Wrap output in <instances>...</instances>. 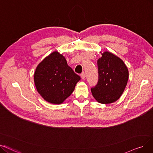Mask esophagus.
Returning a JSON list of instances; mask_svg holds the SVG:
<instances>
[{
    "label": "esophagus",
    "instance_id": "esophagus-1",
    "mask_svg": "<svg viewBox=\"0 0 153 153\" xmlns=\"http://www.w3.org/2000/svg\"><path fill=\"white\" fill-rule=\"evenodd\" d=\"M80 76H81V78H82V79H85V77H86V75H85V73L83 72V73H82V74L80 75Z\"/></svg>",
    "mask_w": 153,
    "mask_h": 153
}]
</instances>
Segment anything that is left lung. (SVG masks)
<instances>
[{"instance_id": "8db88e82", "label": "left lung", "mask_w": 153, "mask_h": 153, "mask_svg": "<svg viewBox=\"0 0 153 153\" xmlns=\"http://www.w3.org/2000/svg\"><path fill=\"white\" fill-rule=\"evenodd\" d=\"M99 80L91 91L95 99L108 104L117 101L124 91L129 79V71L124 62L111 52L102 53L97 61Z\"/></svg>"}]
</instances>
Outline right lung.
Wrapping results in <instances>:
<instances>
[{
  "instance_id": "obj_1",
  "label": "right lung",
  "mask_w": 153,
  "mask_h": 153,
  "mask_svg": "<svg viewBox=\"0 0 153 153\" xmlns=\"http://www.w3.org/2000/svg\"><path fill=\"white\" fill-rule=\"evenodd\" d=\"M80 76L70 67L65 58L54 51L38 65L34 75L35 86L43 99L53 104H60L74 90Z\"/></svg>"
}]
</instances>
